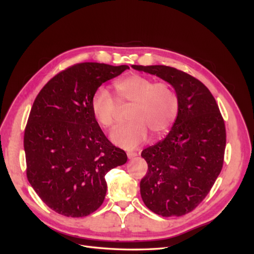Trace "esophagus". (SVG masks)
Wrapping results in <instances>:
<instances>
[{
	"label": "esophagus",
	"instance_id": "esophagus-1",
	"mask_svg": "<svg viewBox=\"0 0 254 254\" xmlns=\"http://www.w3.org/2000/svg\"><path fill=\"white\" fill-rule=\"evenodd\" d=\"M137 155H138V154H137V152H127V157H128L129 159L135 158Z\"/></svg>",
	"mask_w": 254,
	"mask_h": 254
}]
</instances>
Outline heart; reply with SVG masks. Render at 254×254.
Listing matches in <instances>:
<instances>
[{
    "mask_svg": "<svg viewBox=\"0 0 254 254\" xmlns=\"http://www.w3.org/2000/svg\"><path fill=\"white\" fill-rule=\"evenodd\" d=\"M114 87L120 104H131L128 112L130 122L119 126L110 136L119 147L135 149L147 138L148 128L155 136H159L174 123L179 103L170 84L153 83L148 77L134 74L118 80ZM90 108L103 128L113 127L117 106L108 90L98 88L91 98Z\"/></svg>",
    "mask_w": 254,
    "mask_h": 254,
    "instance_id": "heart-1",
    "label": "heart"
}]
</instances>
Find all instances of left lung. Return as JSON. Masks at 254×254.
<instances>
[{
	"label": "left lung",
	"instance_id": "8db88e82",
	"mask_svg": "<svg viewBox=\"0 0 254 254\" xmlns=\"http://www.w3.org/2000/svg\"><path fill=\"white\" fill-rule=\"evenodd\" d=\"M174 88L178 113L169 134L142 151L148 171L140 182L144 204L164 217L192 211L220 174L225 127L210 90L194 77L168 65H131Z\"/></svg>",
	"mask_w": 254,
	"mask_h": 254
}]
</instances>
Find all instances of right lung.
Masks as SVG:
<instances>
[{
  "label": "right lung",
  "instance_id": "add662e5",
  "mask_svg": "<svg viewBox=\"0 0 254 254\" xmlns=\"http://www.w3.org/2000/svg\"><path fill=\"white\" fill-rule=\"evenodd\" d=\"M128 65L82 63L59 73L39 92L23 138L26 176L40 198L68 217H84L103 204L105 175L127 163L91 112L95 91Z\"/></svg>",
  "mask_w": 254,
  "mask_h": 254
}]
</instances>
